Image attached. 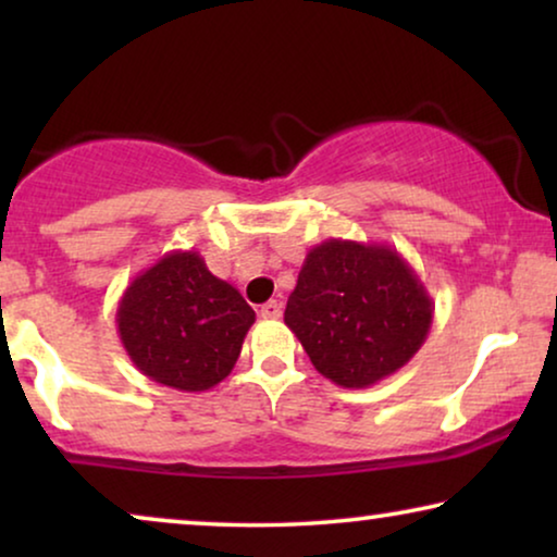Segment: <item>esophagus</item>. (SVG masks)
<instances>
[{
  "label": "esophagus",
  "mask_w": 557,
  "mask_h": 557,
  "mask_svg": "<svg viewBox=\"0 0 557 557\" xmlns=\"http://www.w3.org/2000/svg\"><path fill=\"white\" fill-rule=\"evenodd\" d=\"M281 314H284V307H281V301H276V299L265 301L263 307H261V317L263 319H278Z\"/></svg>",
  "instance_id": "34e87169"
}]
</instances>
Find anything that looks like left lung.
<instances>
[{
    "label": "left lung",
    "instance_id": "left-lung-1",
    "mask_svg": "<svg viewBox=\"0 0 557 557\" xmlns=\"http://www.w3.org/2000/svg\"><path fill=\"white\" fill-rule=\"evenodd\" d=\"M284 322L326 380L360 391L423 347L433 299L395 248L330 238L304 258Z\"/></svg>",
    "mask_w": 557,
    "mask_h": 557
}]
</instances>
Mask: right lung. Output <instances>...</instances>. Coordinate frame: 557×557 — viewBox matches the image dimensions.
I'll list each match as a JSON object with an SVG mask.
<instances>
[{
	"label": "right lung",
	"mask_w": 557,
	"mask_h": 557,
	"mask_svg": "<svg viewBox=\"0 0 557 557\" xmlns=\"http://www.w3.org/2000/svg\"><path fill=\"white\" fill-rule=\"evenodd\" d=\"M256 322L240 292L212 276L197 250H170L126 286L119 337L136 370L182 393H205L231 375Z\"/></svg>",
	"instance_id": "add662e5"
}]
</instances>
